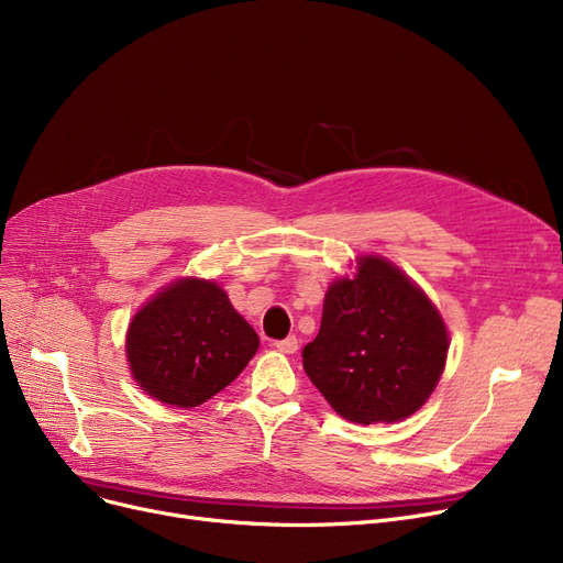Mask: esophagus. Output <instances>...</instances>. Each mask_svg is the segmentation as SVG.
<instances>
[{"instance_id": "1", "label": "esophagus", "mask_w": 563, "mask_h": 563, "mask_svg": "<svg viewBox=\"0 0 563 563\" xmlns=\"http://www.w3.org/2000/svg\"><path fill=\"white\" fill-rule=\"evenodd\" d=\"M275 347L279 353H286V355H292L298 351V339L296 336H288V339H282V341H275Z\"/></svg>"}]
</instances>
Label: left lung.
Segmentation results:
<instances>
[{"mask_svg": "<svg viewBox=\"0 0 563 563\" xmlns=\"http://www.w3.org/2000/svg\"><path fill=\"white\" fill-rule=\"evenodd\" d=\"M449 334L426 292L380 256L336 279L318 336L305 345L309 380L347 421L391 423L417 412L446 362Z\"/></svg>", "mask_w": 563, "mask_h": 563, "instance_id": "left-lung-1", "label": "left lung"}]
</instances>
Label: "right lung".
<instances>
[{"label": "right lung", "mask_w": 563, "mask_h": 563, "mask_svg": "<svg viewBox=\"0 0 563 563\" xmlns=\"http://www.w3.org/2000/svg\"><path fill=\"white\" fill-rule=\"evenodd\" d=\"M258 351V336L206 279H178L132 318L125 353L132 378L159 404L197 408L233 383Z\"/></svg>", "instance_id": "obj_1"}]
</instances>
